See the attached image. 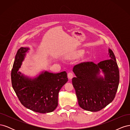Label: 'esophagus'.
Returning <instances> with one entry per match:
<instances>
[{
	"label": "esophagus",
	"mask_w": 130,
	"mask_h": 130,
	"mask_svg": "<svg viewBox=\"0 0 130 130\" xmlns=\"http://www.w3.org/2000/svg\"><path fill=\"white\" fill-rule=\"evenodd\" d=\"M73 77V74L71 72H69L68 73V77L69 79H72Z\"/></svg>",
	"instance_id": "obj_1"
}]
</instances>
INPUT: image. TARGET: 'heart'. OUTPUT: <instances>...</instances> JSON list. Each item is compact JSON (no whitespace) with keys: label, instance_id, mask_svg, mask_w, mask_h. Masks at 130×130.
<instances>
[{"label":"heart","instance_id":"b5f03b06","mask_svg":"<svg viewBox=\"0 0 130 130\" xmlns=\"http://www.w3.org/2000/svg\"><path fill=\"white\" fill-rule=\"evenodd\" d=\"M85 53V51L84 50H78L77 52L75 53L74 54V56L75 57H78V56H81L82 55Z\"/></svg>","mask_w":130,"mask_h":130}]
</instances>
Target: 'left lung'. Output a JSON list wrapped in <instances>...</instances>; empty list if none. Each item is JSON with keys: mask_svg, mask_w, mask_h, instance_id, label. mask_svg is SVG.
Segmentation results:
<instances>
[{"mask_svg": "<svg viewBox=\"0 0 130 130\" xmlns=\"http://www.w3.org/2000/svg\"><path fill=\"white\" fill-rule=\"evenodd\" d=\"M109 60L98 64L93 62L75 65L72 79L80 107L86 111L97 112L114 100L119 83V71L112 50L108 49ZM104 74L103 77L101 72Z\"/></svg>", "mask_w": 130, "mask_h": 130, "instance_id": "8db88e82", "label": "left lung"}]
</instances>
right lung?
<instances>
[{
  "label": "right lung",
  "mask_w": 130,
  "mask_h": 130,
  "mask_svg": "<svg viewBox=\"0 0 130 130\" xmlns=\"http://www.w3.org/2000/svg\"><path fill=\"white\" fill-rule=\"evenodd\" d=\"M29 50L21 47L18 50L11 71L12 86L24 107L41 113L52 112L58 105L59 91L68 81L67 74L65 71L59 73L43 71L31 78L18 72Z\"/></svg>",
  "instance_id": "obj_1"
}]
</instances>
